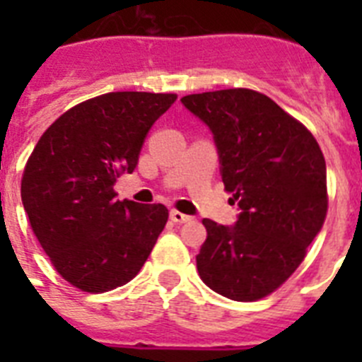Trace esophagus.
<instances>
[{"label":"esophagus","mask_w":362,"mask_h":362,"mask_svg":"<svg viewBox=\"0 0 362 362\" xmlns=\"http://www.w3.org/2000/svg\"><path fill=\"white\" fill-rule=\"evenodd\" d=\"M170 219L174 221V223H179V225H181V223H188L192 217L187 216V214H183V212H177V210H172Z\"/></svg>","instance_id":"1"}]
</instances>
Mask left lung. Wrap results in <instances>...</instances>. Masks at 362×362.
<instances>
[{
  "label": "left lung",
  "mask_w": 362,
  "mask_h": 362,
  "mask_svg": "<svg viewBox=\"0 0 362 362\" xmlns=\"http://www.w3.org/2000/svg\"><path fill=\"white\" fill-rule=\"evenodd\" d=\"M181 101L212 130L225 190L241 209L233 226L203 219L199 277L232 300L263 299L299 268L325 223V156L305 124L257 90L226 88Z\"/></svg>",
  "instance_id": "8db88e82"
}]
</instances>
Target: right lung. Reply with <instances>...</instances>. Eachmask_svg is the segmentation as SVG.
<instances>
[{
	"instance_id": "right-lung-1",
	"label": "right lung",
	"mask_w": 362,
	"mask_h": 362,
	"mask_svg": "<svg viewBox=\"0 0 362 362\" xmlns=\"http://www.w3.org/2000/svg\"><path fill=\"white\" fill-rule=\"evenodd\" d=\"M175 94L108 92L57 117L25 165L21 201L56 272L81 292L129 283L168 221L165 204L117 201L114 183L132 174L150 127Z\"/></svg>"
}]
</instances>
